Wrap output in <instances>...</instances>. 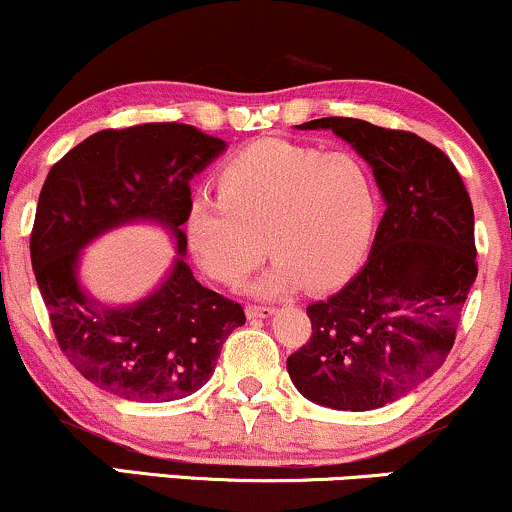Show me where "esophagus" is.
I'll use <instances>...</instances> for the list:
<instances>
[{
    "label": "esophagus",
    "mask_w": 512,
    "mask_h": 512,
    "mask_svg": "<svg viewBox=\"0 0 512 512\" xmlns=\"http://www.w3.org/2000/svg\"><path fill=\"white\" fill-rule=\"evenodd\" d=\"M273 314H275L273 306H258V304L246 306V318H251V321H254V318H270Z\"/></svg>",
    "instance_id": "34e87169"
}]
</instances>
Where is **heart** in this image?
<instances>
[{
    "label": "heart",
    "mask_w": 512,
    "mask_h": 512,
    "mask_svg": "<svg viewBox=\"0 0 512 512\" xmlns=\"http://www.w3.org/2000/svg\"><path fill=\"white\" fill-rule=\"evenodd\" d=\"M215 186L218 198L189 201L184 234L203 273L222 285H239L266 249L275 263L254 287L263 297L299 282L311 292L333 290L362 266L378 191L354 155L263 138L234 153Z\"/></svg>",
    "instance_id": "heart-1"
}]
</instances>
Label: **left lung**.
I'll use <instances>...</instances> for the list:
<instances>
[{
  "instance_id": "left-lung-1",
  "label": "left lung",
  "mask_w": 512,
  "mask_h": 512,
  "mask_svg": "<svg viewBox=\"0 0 512 512\" xmlns=\"http://www.w3.org/2000/svg\"><path fill=\"white\" fill-rule=\"evenodd\" d=\"M328 129L374 170L386 213L369 261L333 297L306 306L311 338L287 357L294 388L330 410L390 405L446 362L474 278V210L443 150L410 131L352 117Z\"/></svg>"
}]
</instances>
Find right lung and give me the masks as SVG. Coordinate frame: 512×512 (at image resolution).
<instances>
[{"mask_svg": "<svg viewBox=\"0 0 512 512\" xmlns=\"http://www.w3.org/2000/svg\"><path fill=\"white\" fill-rule=\"evenodd\" d=\"M227 150L191 124L105 129L71 148L42 184L30 261L54 335L90 383L136 402H172L213 376L222 342L244 326L239 304L194 278L182 230L189 182ZM153 221L173 237L161 285L131 305H105L82 287V249L102 233Z\"/></svg>", "mask_w": 512, "mask_h": 512, "instance_id": "1", "label": "right lung"}]
</instances>
